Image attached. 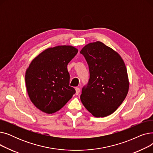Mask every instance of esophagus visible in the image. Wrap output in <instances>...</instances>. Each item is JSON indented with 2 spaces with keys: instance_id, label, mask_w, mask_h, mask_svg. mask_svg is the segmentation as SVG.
Listing matches in <instances>:
<instances>
[{
  "instance_id": "34e87169",
  "label": "esophagus",
  "mask_w": 153,
  "mask_h": 153,
  "mask_svg": "<svg viewBox=\"0 0 153 153\" xmlns=\"http://www.w3.org/2000/svg\"><path fill=\"white\" fill-rule=\"evenodd\" d=\"M75 89H76V94L78 95L80 93V89L79 87H76Z\"/></svg>"
}]
</instances>
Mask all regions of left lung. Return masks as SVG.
Returning a JSON list of instances; mask_svg holds the SVG:
<instances>
[{
	"instance_id": "8db88e82",
	"label": "left lung",
	"mask_w": 153,
	"mask_h": 153,
	"mask_svg": "<svg viewBox=\"0 0 153 153\" xmlns=\"http://www.w3.org/2000/svg\"><path fill=\"white\" fill-rule=\"evenodd\" d=\"M80 53L89 65L90 78L83 87L81 100L95 117L113 114L129 89L127 70L120 54L100 42L85 45Z\"/></svg>"
}]
</instances>
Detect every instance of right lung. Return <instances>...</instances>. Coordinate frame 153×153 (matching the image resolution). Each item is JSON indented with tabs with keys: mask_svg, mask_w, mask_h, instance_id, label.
I'll use <instances>...</instances> for the list:
<instances>
[{
	"mask_svg": "<svg viewBox=\"0 0 153 153\" xmlns=\"http://www.w3.org/2000/svg\"><path fill=\"white\" fill-rule=\"evenodd\" d=\"M78 50L72 46L48 48L33 59L25 73L29 97L35 106L46 114L62 108L76 93L69 86L67 66Z\"/></svg>",
	"mask_w": 153,
	"mask_h": 153,
	"instance_id": "add662e5",
	"label": "right lung"
}]
</instances>
